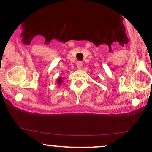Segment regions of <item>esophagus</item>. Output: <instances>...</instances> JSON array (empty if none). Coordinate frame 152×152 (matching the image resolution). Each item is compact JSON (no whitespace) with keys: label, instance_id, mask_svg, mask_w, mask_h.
<instances>
[{"label":"esophagus","instance_id":"1","mask_svg":"<svg viewBox=\"0 0 152 152\" xmlns=\"http://www.w3.org/2000/svg\"><path fill=\"white\" fill-rule=\"evenodd\" d=\"M82 65H83V64H82V62H80V61H79V62L76 63V66H77L78 69H81L82 67Z\"/></svg>","mask_w":152,"mask_h":152}]
</instances>
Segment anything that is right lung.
<instances>
[{"label":"right lung","instance_id":"right-lung-1","mask_svg":"<svg viewBox=\"0 0 152 152\" xmlns=\"http://www.w3.org/2000/svg\"><path fill=\"white\" fill-rule=\"evenodd\" d=\"M62 78H59V79H58V81H57V83L59 84V85H60L61 83H62Z\"/></svg>","mask_w":152,"mask_h":152}]
</instances>
